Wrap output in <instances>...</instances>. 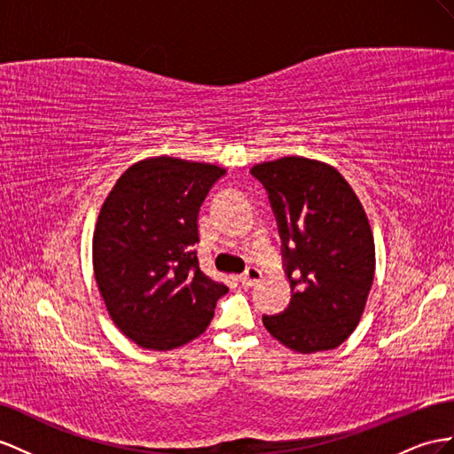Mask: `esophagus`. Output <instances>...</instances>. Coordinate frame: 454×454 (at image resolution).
<instances>
[{
    "mask_svg": "<svg viewBox=\"0 0 454 454\" xmlns=\"http://www.w3.org/2000/svg\"><path fill=\"white\" fill-rule=\"evenodd\" d=\"M261 278H262V272L257 269V266H249V269L239 276V282H241V286L251 287L254 284H259Z\"/></svg>",
    "mask_w": 454,
    "mask_h": 454,
    "instance_id": "1",
    "label": "esophagus"
}]
</instances>
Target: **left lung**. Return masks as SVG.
Wrapping results in <instances>:
<instances>
[{
	"instance_id": "left-lung-1",
	"label": "left lung",
	"mask_w": 454,
	"mask_h": 454,
	"mask_svg": "<svg viewBox=\"0 0 454 454\" xmlns=\"http://www.w3.org/2000/svg\"><path fill=\"white\" fill-rule=\"evenodd\" d=\"M282 238L292 301L262 317L270 335L297 353L340 347L358 326L374 282L376 249L363 205L326 162L282 157L251 168Z\"/></svg>"
}]
</instances>
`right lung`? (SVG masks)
Returning a JSON list of instances; mask_svg holds the SVG:
<instances>
[{
    "label": "right lung",
    "instance_id": "1",
    "mask_svg": "<svg viewBox=\"0 0 454 454\" xmlns=\"http://www.w3.org/2000/svg\"><path fill=\"white\" fill-rule=\"evenodd\" d=\"M226 170L151 157L116 180L94 231V274L111 320L128 340L168 351L200 338L228 287L208 278L193 249L201 203Z\"/></svg>",
    "mask_w": 454,
    "mask_h": 454
}]
</instances>
